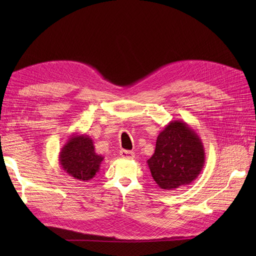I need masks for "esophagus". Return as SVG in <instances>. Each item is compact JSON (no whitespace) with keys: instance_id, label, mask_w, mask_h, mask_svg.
I'll return each instance as SVG.
<instances>
[{"instance_id":"obj_1","label":"esophagus","mask_w":256,"mask_h":256,"mask_svg":"<svg viewBox=\"0 0 256 256\" xmlns=\"http://www.w3.org/2000/svg\"><path fill=\"white\" fill-rule=\"evenodd\" d=\"M120 154L122 157V158H134V152H131V150H122L120 152Z\"/></svg>"}]
</instances>
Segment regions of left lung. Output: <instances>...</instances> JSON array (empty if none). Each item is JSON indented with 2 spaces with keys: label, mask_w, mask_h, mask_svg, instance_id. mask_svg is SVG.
I'll list each match as a JSON object with an SVG mask.
<instances>
[{
  "label": "left lung",
  "mask_w": 256,
  "mask_h": 256,
  "mask_svg": "<svg viewBox=\"0 0 256 256\" xmlns=\"http://www.w3.org/2000/svg\"><path fill=\"white\" fill-rule=\"evenodd\" d=\"M147 164L161 189L184 187L196 180L202 172L205 164L204 145L188 124L173 120L159 134L156 150Z\"/></svg>",
  "instance_id": "obj_1"
}]
</instances>
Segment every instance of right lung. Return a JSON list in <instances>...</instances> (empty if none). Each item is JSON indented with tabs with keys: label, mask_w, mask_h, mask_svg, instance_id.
Wrapping results in <instances>:
<instances>
[{
	"label": "right lung",
	"mask_w": 256,
	"mask_h": 256,
	"mask_svg": "<svg viewBox=\"0 0 256 256\" xmlns=\"http://www.w3.org/2000/svg\"><path fill=\"white\" fill-rule=\"evenodd\" d=\"M60 168L76 180L88 182L99 172L104 157L96 154L92 138L72 134L58 154Z\"/></svg>",
	"instance_id": "obj_1"
}]
</instances>
